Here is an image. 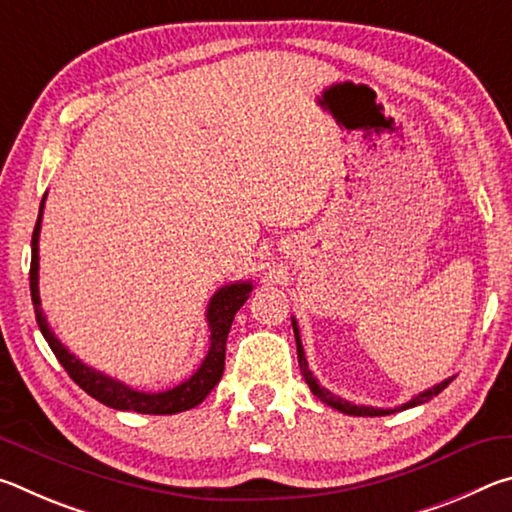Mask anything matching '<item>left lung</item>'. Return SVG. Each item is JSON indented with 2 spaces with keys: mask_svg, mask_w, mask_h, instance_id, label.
I'll return each instance as SVG.
<instances>
[{
  "mask_svg": "<svg viewBox=\"0 0 512 512\" xmlns=\"http://www.w3.org/2000/svg\"><path fill=\"white\" fill-rule=\"evenodd\" d=\"M291 325H293V334H296L300 372H302V377H305V381L309 384L311 393H314L320 402H325L327 406H332V409L341 411V413H345V415H361V418H375V415H391V413H395V411L411 409V406H418V404L429 402L431 397H436L440 391H445V388H447L449 384H452V379H454V377H449V379H445V381H440V384H436L433 388H427V391H424V393H418L415 397H411L409 402L402 404V406H397V409H375V406H357V404H352V402H348V400H341V397H336L334 393H329L327 388H323V386L318 384V379H316L314 375H311V370L307 368V359H305V350H302V341H300V332H298L296 318H291Z\"/></svg>",
  "mask_w": 512,
  "mask_h": 512,
  "instance_id": "obj_1",
  "label": "left lung"
}]
</instances>
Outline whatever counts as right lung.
I'll return each mask as SVG.
<instances>
[{
	"instance_id": "obj_1",
	"label": "right lung",
	"mask_w": 512,
	"mask_h": 512,
	"mask_svg": "<svg viewBox=\"0 0 512 512\" xmlns=\"http://www.w3.org/2000/svg\"><path fill=\"white\" fill-rule=\"evenodd\" d=\"M45 198H47V194L42 196L38 221H36V228H33L29 282H31V300H33V309H36L38 327H40L42 336H45V341L49 343L51 352H54L56 359L60 361V366L67 370V375L72 377L90 397H94V400H99L101 404H106V406H110V409H117V411L173 415L180 411H189V409H194V406L201 404L223 377L225 341H228V332L232 327V320H235V314L241 307H244V302L250 298L253 282L225 284V287H221L212 296L210 305H207V314H205L207 327H210V350H207L203 363L198 366V370L192 377L185 379L183 384L173 386V388H169V391H162V393L135 391V388L124 384V381L103 375V372L85 366L81 359H76L74 354L56 339V334L51 332V327L47 323V316L42 314L40 289H38V268H40L38 239H40L42 210H45Z\"/></svg>"
}]
</instances>
